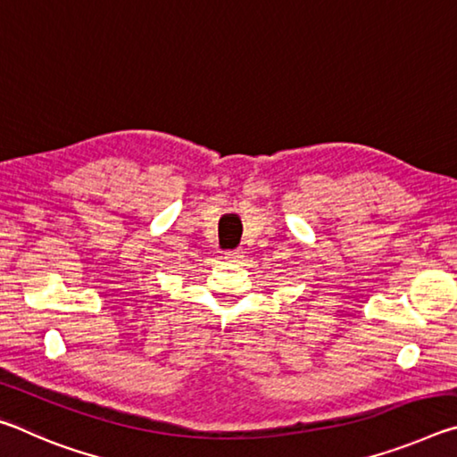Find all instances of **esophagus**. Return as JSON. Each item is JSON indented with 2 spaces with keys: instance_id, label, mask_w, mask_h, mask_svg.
Here are the masks:
<instances>
[{
  "instance_id": "34e87169",
  "label": "esophagus",
  "mask_w": 457,
  "mask_h": 457,
  "mask_svg": "<svg viewBox=\"0 0 457 457\" xmlns=\"http://www.w3.org/2000/svg\"><path fill=\"white\" fill-rule=\"evenodd\" d=\"M239 258H244V252L242 250H229V252H226V260H229V262H237Z\"/></svg>"
}]
</instances>
